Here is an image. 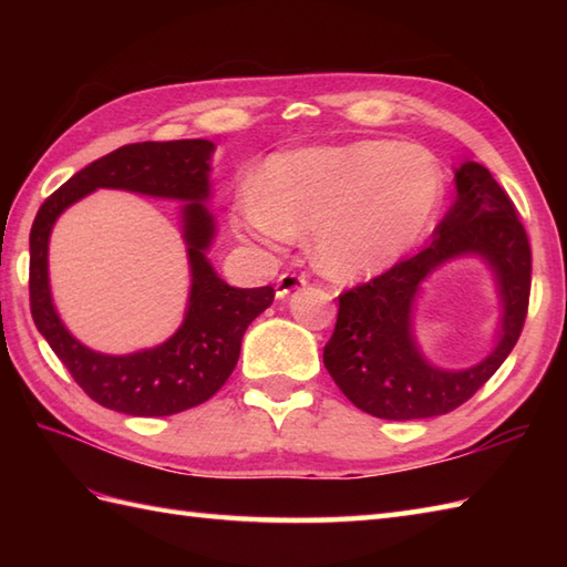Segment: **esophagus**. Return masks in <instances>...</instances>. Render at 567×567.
Returning a JSON list of instances; mask_svg holds the SVG:
<instances>
[{"instance_id":"1","label":"esophagus","mask_w":567,"mask_h":567,"mask_svg":"<svg viewBox=\"0 0 567 567\" xmlns=\"http://www.w3.org/2000/svg\"><path fill=\"white\" fill-rule=\"evenodd\" d=\"M307 285V275H297V272H282L280 277H277L275 282V297L285 299L290 292L299 290V287Z\"/></svg>"}]
</instances>
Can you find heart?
<instances>
[{
  "mask_svg": "<svg viewBox=\"0 0 567 567\" xmlns=\"http://www.w3.org/2000/svg\"><path fill=\"white\" fill-rule=\"evenodd\" d=\"M443 173L416 143L353 141L277 153L258 192L238 199L240 236L280 250L311 234V258L336 280L380 275L436 224Z\"/></svg>",
  "mask_w": 567,
  "mask_h": 567,
  "instance_id": "obj_1",
  "label": "heart"
}]
</instances>
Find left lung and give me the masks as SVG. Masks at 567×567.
Wrapping results in <instances>:
<instances>
[{
    "instance_id": "left-lung-1",
    "label": "left lung",
    "mask_w": 567,
    "mask_h": 567,
    "mask_svg": "<svg viewBox=\"0 0 567 567\" xmlns=\"http://www.w3.org/2000/svg\"><path fill=\"white\" fill-rule=\"evenodd\" d=\"M455 192L429 248L339 297L323 365L348 400L378 419L414 421L453 412L495 375L522 336L532 246L514 204L487 167L473 161L455 167ZM465 255L485 259L496 275L503 307L498 343L480 364L445 371L420 353L413 307L425 277Z\"/></svg>"
}]
</instances>
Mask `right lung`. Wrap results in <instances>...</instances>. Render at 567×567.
I'll return each mask as SVG.
<instances>
[{
	"label": "right lung",
	"instance_id": "1",
	"mask_svg": "<svg viewBox=\"0 0 567 567\" xmlns=\"http://www.w3.org/2000/svg\"><path fill=\"white\" fill-rule=\"evenodd\" d=\"M214 143L204 138L146 141L116 148L82 167L35 214L29 246L31 317L53 353L94 402L131 416H171L207 402L231 375L248 323L272 305L275 290L226 285L207 258L216 236L209 202ZM100 186L179 198L190 260V299L181 329L165 344L128 357L82 347L59 321L47 282V240L70 203Z\"/></svg>",
	"mask_w": 567,
	"mask_h": 567
}]
</instances>
